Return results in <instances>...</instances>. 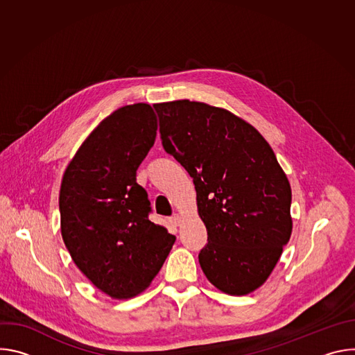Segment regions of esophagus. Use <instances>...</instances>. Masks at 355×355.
I'll return each mask as SVG.
<instances>
[{"label":"esophagus","mask_w":355,"mask_h":355,"mask_svg":"<svg viewBox=\"0 0 355 355\" xmlns=\"http://www.w3.org/2000/svg\"><path fill=\"white\" fill-rule=\"evenodd\" d=\"M170 222H171L174 226H180V223H181V216H180L178 214H175V215H173V216L170 218Z\"/></svg>","instance_id":"esophagus-1"}]
</instances>
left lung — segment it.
Returning <instances> with one entry per match:
<instances>
[{"label": "left lung", "instance_id": "1", "mask_svg": "<svg viewBox=\"0 0 355 355\" xmlns=\"http://www.w3.org/2000/svg\"><path fill=\"white\" fill-rule=\"evenodd\" d=\"M164 150L193 178L208 244L199 264L229 295L260 288L292 233L291 185L271 146L232 112L189 99L155 105Z\"/></svg>", "mask_w": 355, "mask_h": 355}]
</instances>
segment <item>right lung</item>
I'll return each instance as SVG.
<instances>
[{
	"label": "right lung",
	"mask_w": 355,
	"mask_h": 355,
	"mask_svg": "<svg viewBox=\"0 0 355 355\" xmlns=\"http://www.w3.org/2000/svg\"><path fill=\"white\" fill-rule=\"evenodd\" d=\"M156 130L148 104L116 110L84 140L62 180L63 241L78 270L111 297L143 292L175 241L148 219L147 192L136 182Z\"/></svg>",
	"instance_id": "add662e5"
}]
</instances>
